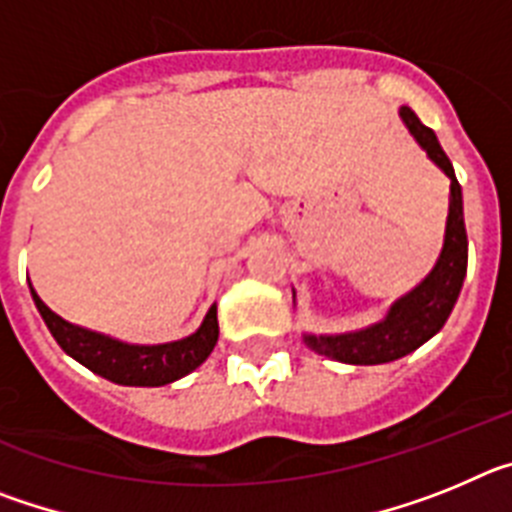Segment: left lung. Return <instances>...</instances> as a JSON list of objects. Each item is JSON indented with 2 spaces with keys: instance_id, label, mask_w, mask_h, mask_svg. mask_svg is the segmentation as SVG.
I'll list each match as a JSON object with an SVG mask.
<instances>
[{
  "instance_id": "obj_1",
  "label": "left lung",
  "mask_w": 512,
  "mask_h": 512,
  "mask_svg": "<svg viewBox=\"0 0 512 512\" xmlns=\"http://www.w3.org/2000/svg\"><path fill=\"white\" fill-rule=\"evenodd\" d=\"M400 117L405 128L410 130L418 146L428 153L433 164L451 179L449 197V217H446V235H443V248L436 266L413 292L395 302L384 320L369 325L354 333H341V336H310L305 333V343L341 364L372 366L397 361L402 356L413 354L415 348L431 341L443 323L449 320L456 300H459L461 284L467 277V228H464V205H461V187L456 182L454 166L449 156L443 153L436 133L425 128L410 107H400Z\"/></svg>"
}]
</instances>
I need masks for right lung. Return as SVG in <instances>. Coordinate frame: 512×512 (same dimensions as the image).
Wrapping results in <instances>:
<instances>
[{
    "mask_svg": "<svg viewBox=\"0 0 512 512\" xmlns=\"http://www.w3.org/2000/svg\"><path fill=\"white\" fill-rule=\"evenodd\" d=\"M33 300L51 330V336L71 359L87 366L89 372L115 384H125V387H164V384L187 377L212 354L217 333H220L217 307L212 305L192 336L182 338V341L158 343V346H138V343H122L117 338L97 333V330L63 320L35 295V289Z\"/></svg>",
    "mask_w": 512,
    "mask_h": 512,
    "instance_id": "add662e5",
    "label": "right lung"
}]
</instances>
